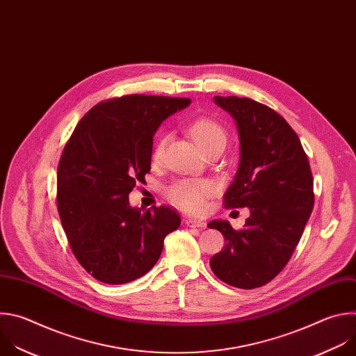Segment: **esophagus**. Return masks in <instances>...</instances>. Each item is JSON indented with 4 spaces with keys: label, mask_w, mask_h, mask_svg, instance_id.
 I'll list each match as a JSON object with an SVG mask.
<instances>
[{
    "label": "esophagus",
    "mask_w": 356,
    "mask_h": 356,
    "mask_svg": "<svg viewBox=\"0 0 356 356\" xmlns=\"http://www.w3.org/2000/svg\"><path fill=\"white\" fill-rule=\"evenodd\" d=\"M186 226L192 227V229H204L206 223L202 222V220H196V219H188Z\"/></svg>",
    "instance_id": "1"
}]
</instances>
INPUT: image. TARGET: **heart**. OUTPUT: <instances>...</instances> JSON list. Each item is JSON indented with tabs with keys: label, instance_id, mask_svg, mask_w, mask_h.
Instances as JSON below:
<instances>
[{
	"label": "heart",
	"instance_id": "b5f03b06",
	"mask_svg": "<svg viewBox=\"0 0 356 356\" xmlns=\"http://www.w3.org/2000/svg\"><path fill=\"white\" fill-rule=\"evenodd\" d=\"M191 134L200 149L216 143V141H225L226 143L225 129L218 122L210 119H199L193 122L191 126ZM165 141V136L159 138L153 149V160L161 159ZM213 189L215 186L207 179H182L174 182L167 189V196L179 209L189 213H197L203 210L204 200L213 193Z\"/></svg>",
	"mask_w": 356,
	"mask_h": 356
}]
</instances>
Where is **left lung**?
Here are the masks:
<instances>
[{
	"label": "left lung",
	"instance_id": "8db88e82",
	"mask_svg": "<svg viewBox=\"0 0 356 356\" xmlns=\"http://www.w3.org/2000/svg\"><path fill=\"white\" fill-rule=\"evenodd\" d=\"M237 123L240 165L225 193L226 207H248L244 229L211 220L225 247L210 268L227 285L255 289L289 262L314 204L313 175L300 140L289 123L250 98L215 97Z\"/></svg>",
	"mask_w": 356,
	"mask_h": 356
}]
</instances>
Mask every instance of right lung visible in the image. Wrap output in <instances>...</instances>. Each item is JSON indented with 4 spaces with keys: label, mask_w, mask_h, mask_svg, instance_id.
Returning a JSON list of instances; mask_svg holds the SVG:
<instances>
[{
    "label": "right lung",
    "mask_w": 356,
    "mask_h": 356,
    "mask_svg": "<svg viewBox=\"0 0 356 356\" xmlns=\"http://www.w3.org/2000/svg\"><path fill=\"white\" fill-rule=\"evenodd\" d=\"M189 98L124 95L95 105L76 126L57 167V210L71 251L109 285L146 275L164 238L181 225L167 206L129 204L136 182L150 172L153 136Z\"/></svg>",
    "instance_id": "obj_1"
}]
</instances>
